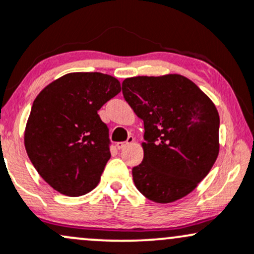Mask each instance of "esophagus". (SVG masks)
Instances as JSON below:
<instances>
[{
  "label": "esophagus",
  "instance_id": "obj_1",
  "mask_svg": "<svg viewBox=\"0 0 254 254\" xmlns=\"http://www.w3.org/2000/svg\"><path fill=\"white\" fill-rule=\"evenodd\" d=\"M132 142H133V136H129V137H127V140L125 142H118V143H117V148H118V149L125 148L127 146L131 144Z\"/></svg>",
  "mask_w": 254,
  "mask_h": 254
}]
</instances>
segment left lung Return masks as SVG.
Returning a JSON list of instances; mask_svg holds the SVG:
<instances>
[{"instance_id":"obj_1","label":"left lung","mask_w":254,"mask_h":254,"mask_svg":"<svg viewBox=\"0 0 254 254\" xmlns=\"http://www.w3.org/2000/svg\"><path fill=\"white\" fill-rule=\"evenodd\" d=\"M122 90L144 124L143 160L132 168L136 188L159 204L188 195L218 157L216 106L180 74L127 78Z\"/></svg>"}]
</instances>
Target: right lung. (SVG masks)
Returning a JSON list of instances; mask_svg holds the SVG:
<instances>
[{"mask_svg": "<svg viewBox=\"0 0 254 254\" xmlns=\"http://www.w3.org/2000/svg\"><path fill=\"white\" fill-rule=\"evenodd\" d=\"M121 93L118 79L76 72L47 85L33 101L25 148L50 187L67 196L93 190L111 158L108 127L97 111Z\"/></svg>", "mask_w": 254, "mask_h": 254, "instance_id": "1", "label": "right lung"}]
</instances>
